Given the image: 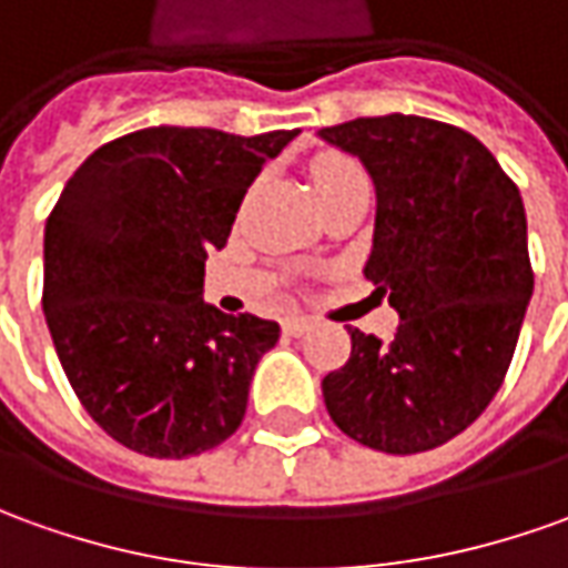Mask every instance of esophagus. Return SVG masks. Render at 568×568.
<instances>
[{"mask_svg": "<svg viewBox=\"0 0 568 568\" xmlns=\"http://www.w3.org/2000/svg\"><path fill=\"white\" fill-rule=\"evenodd\" d=\"M283 329L285 335H295V338H298V335L314 329V320H307V316H288V320L283 323Z\"/></svg>", "mask_w": 568, "mask_h": 568, "instance_id": "esophagus-1", "label": "esophagus"}]
</instances>
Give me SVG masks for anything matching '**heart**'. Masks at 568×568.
<instances>
[{
    "instance_id": "heart-1",
    "label": "heart",
    "mask_w": 568,
    "mask_h": 568,
    "mask_svg": "<svg viewBox=\"0 0 568 568\" xmlns=\"http://www.w3.org/2000/svg\"><path fill=\"white\" fill-rule=\"evenodd\" d=\"M311 176H314L316 195H326V192H335V189L366 183V173L361 171V164L351 161V158H342V154L320 158L314 164V171H311Z\"/></svg>"
}]
</instances>
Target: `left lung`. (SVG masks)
Returning <instances> with one entry per match:
<instances>
[{
    "label": "left lung",
    "instance_id": "left-lung-1",
    "mask_svg": "<svg viewBox=\"0 0 568 568\" xmlns=\"http://www.w3.org/2000/svg\"><path fill=\"white\" fill-rule=\"evenodd\" d=\"M316 136L376 186L364 276L400 316L388 342L348 329V364L323 379L326 410L373 450H432L491 404L513 361L535 285L523 195L450 123L385 114Z\"/></svg>",
    "mask_w": 568,
    "mask_h": 568
}]
</instances>
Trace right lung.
<instances>
[{"mask_svg":"<svg viewBox=\"0 0 568 568\" xmlns=\"http://www.w3.org/2000/svg\"><path fill=\"white\" fill-rule=\"evenodd\" d=\"M298 130L233 136L149 126L73 171L45 220L42 314L87 414L123 447L180 460L217 447L248 407L280 326L202 298L204 261Z\"/></svg>","mask_w":568,"mask_h":568,"instance_id":"right-lung-1","label":"right lung"}]
</instances>
